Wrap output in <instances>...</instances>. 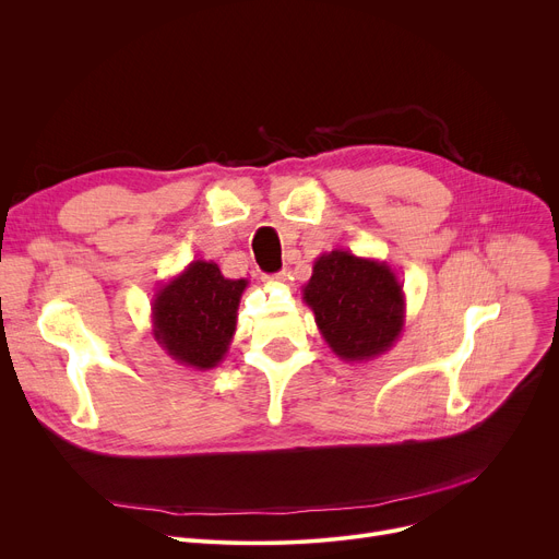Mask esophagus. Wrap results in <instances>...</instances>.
<instances>
[{
    "mask_svg": "<svg viewBox=\"0 0 559 559\" xmlns=\"http://www.w3.org/2000/svg\"><path fill=\"white\" fill-rule=\"evenodd\" d=\"M264 281H267L270 285H285L287 283V274L285 272H278L274 276H264Z\"/></svg>",
    "mask_w": 559,
    "mask_h": 559,
    "instance_id": "34e87169",
    "label": "esophagus"
}]
</instances>
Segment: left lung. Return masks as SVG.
Listing matches in <instances>:
<instances>
[{"instance_id":"obj_1","label":"left lung","mask_w":559,"mask_h":559,"mask_svg":"<svg viewBox=\"0 0 559 559\" xmlns=\"http://www.w3.org/2000/svg\"><path fill=\"white\" fill-rule=\"evenodd\" d=\"M317 329L344 362H369L390 350L405 326L403 285L385 260L344 249L321 253L304 285Z\"/></svg>"}]
</instances>
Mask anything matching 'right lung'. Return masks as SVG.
Returning a JSON list of instances; mask_svg holds the SVG:
<instances>
[{
	"label": "right lung",
	"mask_w": 559,
	"mask_h": 559,
	"mask_svg": "<svg viewBox=\"0 0 559 559\" xmlns=\"http://www.w3.org/2000/svg\"><path fill=\"white\" fill-rule=\"evenodd\" d=\"M247 278H224L217 262L192 260L163 283L152 301V333L165 354L205 371L228 354Z\"/></svg>",
	"instance_id": "1"
}]
</instances>
